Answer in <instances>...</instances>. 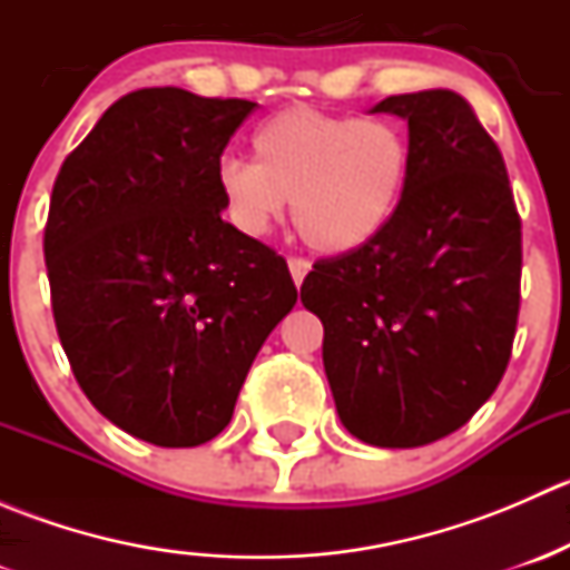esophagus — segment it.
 I'll return each instance as SVG.
<instances>
[{"mask_svg": "<svg viewBox=\"0 0 570 570\" xmlns=\"http://www.w3.org/2000/svg\"><path fill=\"white\" fill-rule=\"evenodd\" d=\"M308 269H312V262H308V258H301V256L289 258V273H292V281H295V286L303 284V278L308 275Z\"/></svg>", "mask_w": 570, "mask_h": 570, "instance_id": "34e87169", "label": "esophagus"}]
</instances>
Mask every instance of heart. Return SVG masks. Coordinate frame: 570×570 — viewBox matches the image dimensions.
Here are the masks:
<instances>
[{"mask_svg": "<svg viewBox=\"0 0 570 570\" xmlns=\"http://www.w3.org/2000/svg\"><path fill=\"white\" fill-rule=\"evenodd\" d=\"M250 151L253 163L228 157L217 168L234 226L264 237L292 204L301 237L327 256L361 250L386 232L405 198L413 159L396 120L306 105L262 120Z\"/></svg>", "mask_w": 570, "mask_h": 570, "instance_id": "b5f03b06", "label": "heart"}]
</instances>
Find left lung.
<instances>
[{"label":"left lung","instance_id":"8db88e82","mask_svg":"<svg viewBox=\"0 0 570 570\" xmlns=\"http://www.w3.org/2000/svg\"><path fill=\"white\" fill-rule=\"evenodd\" d=\"M407 120L411 178L386 232L320 258L301 301L344 428L372 446H424L497 392L521 303V217L508 168L452 90L389 96Z\"/></svg>","mask_w":570,"mask_h":570}]
</instances>
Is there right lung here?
I'll list each match as a JSON object with an SVG mask.
<instances>
[{
	"instance_id": "obj_1",
	"label": "right lung",
	"mask_w": 570,
	"mask_h": 570,
	"mask_svg": "<svg viewBox=\"0 0 570 570\" xmlns=\"http://www.w3.org/2000/svg\"><path fill=\"white\" fill-rule=\"evenodd\" d=\"M256 107L181 88L126 94L51 189L57 336L96 411L148 444L223 433L264 338L297 301L284 258L223 220V148Z\"/></svg>"
}]
</instances>
